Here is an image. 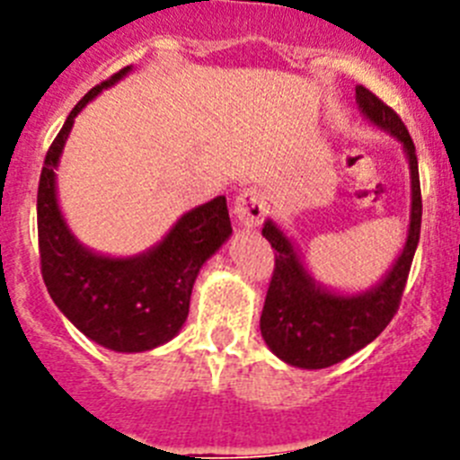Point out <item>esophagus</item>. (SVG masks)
<instances>
[{
    "instance_id": "esophagus-1",
    "label": "esophagus",
    "mask_w": 460,
    "mask_h": 460,
    "mask_svg": "<svg viewBox=\"0 0 460 460\" xmlns=\"http://www.w3.org/2000/svg\"><path fill=\"white\" fill-rule=\"evenodd\" d=\"M267 214V202L265 195L260 189H243L239 190L237 198H234V217L239 218V223L243 226H260L262 218Z\"/></svg>"
}]
</instances>
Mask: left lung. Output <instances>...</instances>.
I'll use <instances>...</instances> for the list:
<instances>
[{
	"instance_id": "obj_1",
	"label": "left lung",
	"mask_w": 460,
	"mask_h": 460,
	"mask_svg": "<svg viewBox=\"0 0 460 460\" xmlns=\"http://www.w3.org/2000/svg\"><path fill=\"white\" fill-rule=\"evenodd\" d=\"M357 105L368 121L380 126L382 131L392 133L403 145L410 161L412 205L408 239L392 270L376 288L359 295H336L313 280L283 230L274 221L265 223L262 237L271 243L276 253L274 274L260 315V332L270 350L290 367H334L377 339L396 315L414 251L420 243L421 189L412 137L401 117L361 84L357 87Z\"/></svg>"
}]
</instances>
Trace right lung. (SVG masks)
<instances>
[{
	"label": "right lung",
	"mask_w": 460,
	"mask_h": 460,
	"mask_svg": "<svg viewBox=\"0 0 460 460\" xmlns=\"http://www.w3.org/2000/svg\"><path fill=\"white\" fill-rule=\"evenodd\" d=\"M131 66L89 89L64 121L40 170L39 253L40 274L57 308L87 339L115 352H145L168 343L186 323L198 271L230 234L226 195L186 211L172 230L147 253L108 258L84 249L73 237L57 205L55 170L80 110Z\"/></svg>",
	"instance_id": "add662e5"
}]
</instances>
